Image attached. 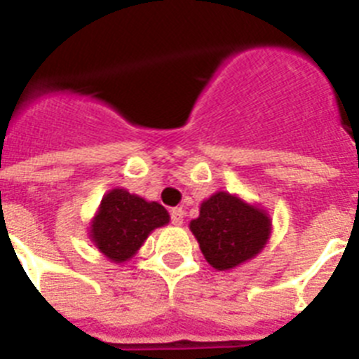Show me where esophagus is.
Wrapping results in <instances>:
<instances>
[{"label":"esophagus","mask_w":359,"mask_h":359,"mask_svg":"<svg viewBox=\"0 0 359 359\" xmlns=\"http://www.w3.org/2000/svg\"><path fill=\"white\" fill-rule=\"evenodd\" d=\"M183 217H185V212H183V208H172L170 210V221H172V224H176V226H182L183 224Z\"/></svg>","instance_id":"obj_1"}]
</instances>
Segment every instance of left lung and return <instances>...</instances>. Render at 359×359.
<instances>
[{
	"mask_svg": "<svg viewBox=\"0 0 359 359\" xmlns=\"http://www.w3.org/2000/svg\"><path fill=\"white\" fill-rule=\"evenodd\" d=\"M201 253L212 268L224 271L261 253L271 233L266 210L228 192H215L201 203L199 217L190 221Z\"/></svg>",
	"mask_w": 359,
	"mask_h": 359,
	"instance_id": "left-lung-1",
	"label": "left lung"
}]
</instances>
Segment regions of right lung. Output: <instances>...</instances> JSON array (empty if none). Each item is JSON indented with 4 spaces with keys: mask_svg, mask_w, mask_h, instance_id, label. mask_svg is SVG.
I'll return each instance as SVG.
<instances>
[{
    "mask_svg": "<svg viewBox=\"0 0 359 359\" xmlns=\"http://www.w3.org/2000/svg\"><path fill=\"white\" fill-rule=\"evenodd\" d=\"M169 212L156 201H145L126 189L109 190L91 221L90 237L98 252L113 262L135 255L154 228L169 223Z\"/></svg>",
    "mask_w": 359,
    "mask_h": 359,
    "instance_id": "add662e5",
    "label": "right lung"
}]
</instances>
